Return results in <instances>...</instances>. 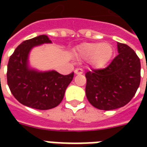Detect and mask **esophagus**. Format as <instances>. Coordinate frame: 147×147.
Listing matches in <instances>:
<instances>
[{"mask_svg":"<svg viewBox=\"0 0 147 147\" xmlns=\"http://www.w3.org/2000/svg\"><path fill=\"white\" fill-rule=\"evenodd\" d=\"M83 69H81V68H76L75 70V73L76 74V75H81V74H83Z\"/></svg>","mask_w":147,"mask_h":147,"instance_id":"34e87169","label":"esophagus"}]
</instances>
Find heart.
<instances>
[{
  "label": "heart",
  "instance_id": "b5f03b06",
  "mask_svg": "<svg viewBox=\"0 0 147 147\" xmlns=\"http://www.w3.org/2000/svg\"><path fill=\"white\" fill-rule=\"evenodd\" d=\"M113 53V49L108 42H90L83 43L77 47L76 56L77 57L90 60L93 67L101 68L110 61Z\"/></svg>",
  "mask_w": 147,
  "mask_h": 147
}]
</instances>
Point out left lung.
I'll return each instance as SVG.
<instances>
[{"mask_svg":"<svg viewBox=\"0 0 147 147\" xmlns=\"http://www.w3.org/2000/svg\"><path fill=\"white\" fill-rule=\"evenodd\" d=\"M119 54L108 67L86 73V95L95 108L112 110L127 105L140 84V60L126 44L117 42Z\"/></svg>","mask_w":147,"mask_h":147,"instance_id":"left-lung-1","label":"left lung"}]
</instances>
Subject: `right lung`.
<instances>
[{
  "label": "right lung",
  "instance_id": "add662e5",
  "mask_svg": "<svg viewBox=\"0 0 147 147\" xmlns=\"http://www.w3.org/2000/svg\"><path fill=\"white\" fill-rule=\"evenodd\" d=\"M49 43L52 41L47 35L24 41L15 49L8 64L7 81L11 94L21 104L40 110L57 107L74 76L73 72L64 76L55 70L42 71L30 67L31 49Z\"/></svg>",
  "mask_w": 147,
  "mask_h": 147
}]
</instances>
